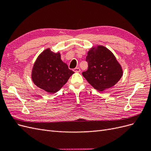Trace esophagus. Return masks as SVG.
I'll use <instances>...</instances> for the list:
<instances>
[{
    "instance_id": "esophagus-1",
    "label": "esophagus",
    "mask_w": 151,
    "mask_h": 151,
    "mask_svg": "<svg viewBox=\"0 0 151 151\" xmlns=\"http://www.w3.org/2000/svg\"><path fill=\"white\" fill-rule=\"evenodd\" d=\"M73 71L75 72H79L81 71V70H80V68L79 67H76V68H74V69H73Z\"/></svg>"
}]
</instances>
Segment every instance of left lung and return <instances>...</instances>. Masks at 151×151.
Listing matches in <instances>:
<instances>
[{"label": "left lung", "instance_id": "8db88e82", "mask_svg": "<svg viewBox=\"0 0 151 151\" xmlns=\"http://www.w3.org/2000/svg\"><path fill=\"white\" fill-rule=\"evenodd\" d=\"M86 60L88 63V69L83 72V76L99 91L115 85L123 75L122 67L115 57L103 46L90 50Z\"/></svg>", "mask_w": 151, "mask_h": 151}]
</instances>
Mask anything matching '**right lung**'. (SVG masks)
Returning <instances> with one entry per match:
<instances>
[{
	"label": "right lung",
	"instance_id": "right-lung-1",
	"mask_svg": "<svg viewBox=\"0 0 151 151\" xmlns=\"http://www.w3.org/2000/svg\"><path fill=\"white\" fill-rule=\"evenodd\" d=\"M74 73L62 62L60 53L48 48L36 59L31 78L36 86L52 94L60 90Z\"/></svg>",
	"mask_w": 151,
	"mask_h": 151
}]
</instances>
